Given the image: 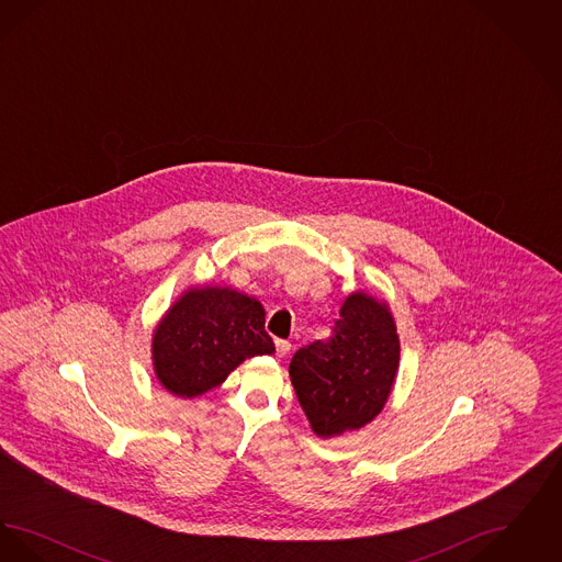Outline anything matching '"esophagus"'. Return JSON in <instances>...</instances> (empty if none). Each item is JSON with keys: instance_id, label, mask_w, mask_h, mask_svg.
Returning <instances> with one entry per match:
<instances>
[{"instance_id": "34e87169", "label": "esophagus", "mask_w": 562, "mask_h": 562, "mask_svg": "<svg viewBox=\"0 0 562 562\" xmlns=\"http://www.w3.org/2000/svg\"><path fill=\"white\" fill-rule=\"evenodd\" d=\"M291 349H293V346H291L289 341H282V339H278V341H276V351H278V356H289V353H291Z\"/></svg>"}]
</instances>
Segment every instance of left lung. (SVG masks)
<instances>
[{
	"mask_svg": "<svg viewBox=\"0 0 562 562\" xmlns=\"http://www.w3.org/2000/svg\"><path fill=\"white\" fill-rule=\"evenodd\" d=\"M339 316L335 335L299 349L289 367L296 401L324 440L371 424L401 367V339L385 299L353 291Z\"/></svg>",
	"mask_w": 562,
	"mask_h": 562,
	"instance_id": "1",
	"label": "left lung"
}]
</instances>
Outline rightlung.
I'll return each mask as SVG.
<instances>
[{"label":"right lung","instance_id":"obj_1","mask_svg":"<svg viewBox=\"0 0 562 562\" xmlns=\"http://www.w3.org/2000/svg\"><path fill=\"white\" fill-rule=\"evenodd\" d=\"M273 351L261 301L232 286H189L151 333L154 374L179 398L202 396L244 360Z\"/></svg>","mask_w":562,"mask_h":562}]
</instances>
